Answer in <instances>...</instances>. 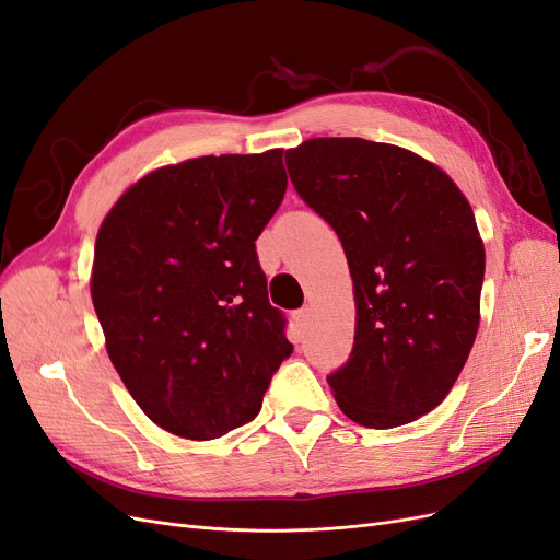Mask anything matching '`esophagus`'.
<instances>
[{
  "mask_svg": "<svg viewBox=\"0 0 560 560\" xmlns=\"http://www.w3.org/2000/svg\"><path fill=\"white\" fill-rule=\"evenodd\" d=\"M308 319H311V308H308V306H303L301 311L294 313V322H296L299 327H306Z\"/></svg>",
  "mask_w": 560,
  "mask_h": 560,
  "instance_id": "obj_1",
  "label": "esophagus"
}]
</instances>
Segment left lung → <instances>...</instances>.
Segmentation results:
<instances>
[{"label": "left lung", "mask_w": 560, "mask_h": 560, "mask_svg": "<svg viewBox=\"0 0 560 560\" xmlns=\"http://www.w3.org/2000/svg\"><path fill=\"white\" fill-rule=\"evenodd\" d=\"M287 171L336 231L352 278L354 343L327 378L338 409L374 430L430 413L481 322L486 249L469 200L432 161L362 138L301 142Z\"/></svg>", "instance_id": "1"}]
</instances>
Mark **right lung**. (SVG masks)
Here are the masks:
<instances>
[{
    "instance_id": "add662e5",
    "label": "right lung",
    "mask_w": 560,
    "mask_h": 560,
    "mask_svg": "<svg viewBox=\"0 0 560 560\" xmlns=\"http://www.w3.org/2000/svg\"><path fill=\"white\" fill-rule=\"evenodd\" d=\"M284 149L156 167L100 224L91 299L144 416L210 442L259 413L292 354L254 241L280 208Z\"/></svg>"
}]
</instances>
